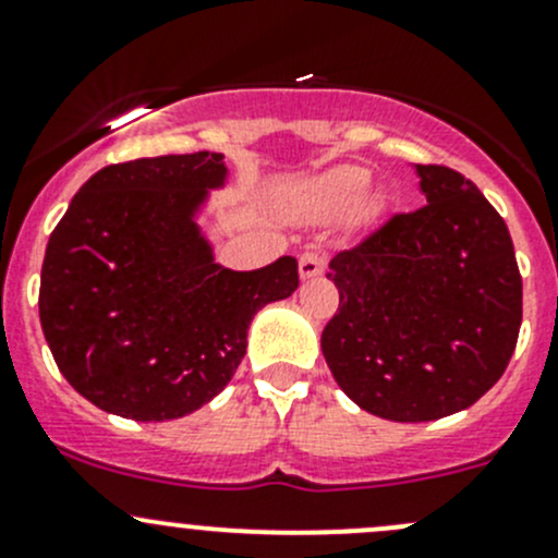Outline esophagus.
I'll return each instance as SVG.
<instances>
[{
	"mask_svg": "<svg viewBox=\"0 0 558 558\" xmlns=\"http://www.w3.org/2000/svg\"><path fill=\"white\" fill-rule=\"evenodd\" d=\"M326 267V253L320 251H305L300 256V275L302 278H315V275L324 272Z\"/></svg>",
	"mask_w": 558,
	"mask_h": 558,
	"instance_id": "1",
	"label": "esophagus"
}]
</instances>
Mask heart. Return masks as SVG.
Returning a JSON list of instances; mask_svg holds the SVG:
<instances>
[{"instance_id": "heart-1", "label": "heart", "mask_w": 558, "mask_h": 558, "mask_svg": "<svg viewBox=\"0 0 558 558\" xmlns=\"http://www.w3.org/2000/svg\"><path fill=\"white\" fill-rule=\"evenodd\" d=\"M364 185H367V172L356 170V167H345V170L326 174L318 185L320 207L326 213L348 210L362 196Z\"/></svg>"}]
</instances>
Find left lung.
<instances>
[{"label": "left lung", "mask_w": 558, "mask_h": 558, "mask_svg": "<svg viewBox=\"0 0 558 558\" xmlns=\"http://www.w3.org/2000/svg\"><path fill=\"white\" fill-rule=\"evenodd\" d=\"M415 172L426 205L329 262L340 307L320 335L342 391L402 424L459 413L502 378L523 296L508 223L477 185L442 165Z\"/></svg>", "instance_id": "1"}]
</instances>
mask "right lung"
I'll list each match as a JSON object with an SVG mask.
<instances>
[{"instance_id": "1", "label": "right lung", "mask_w": 558, "mask_h": 558, "mask_svg": "<svg viewBox=\"0 0 558 558\" xmlns=\"http://www.w3.org/2000/svg\"><path fill=\"white\" fill-rule=\"evenodd\" d=\"M227 180L221 154L110 165L45 247L39 324L61 375L105 413L172 421L232 380L247 326L300 286L296 258L253 272L213 262L194 216Z\"/></svg>"}]
</instances>
